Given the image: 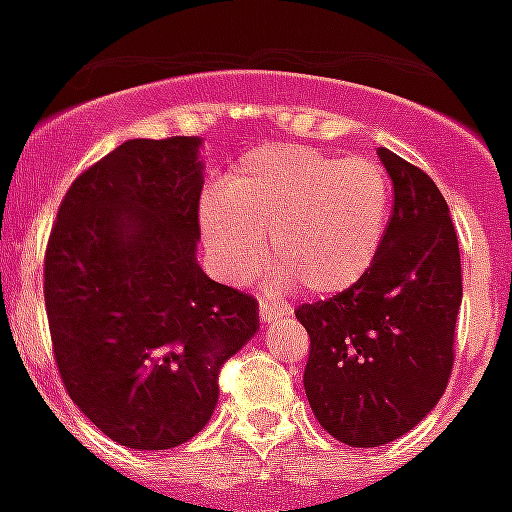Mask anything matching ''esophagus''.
I'll return each mask as SVG.
<instances>
[{"instance_id": "34e87169", "label": "esophagus", "mask_w": 512, "mask_h": 512, "mask_svg": "<svg viewBox=\"0 0 512 512\" xmlns=\"http://www.w3.org/2000/svg\"><path fill=\"white\" fill-rule=\"evenodd\" d=\"M281 311L276 308L273 303H268V300H260V319L265 321V324H271L273 319H279Z\"/></svg>"}]
</instances>
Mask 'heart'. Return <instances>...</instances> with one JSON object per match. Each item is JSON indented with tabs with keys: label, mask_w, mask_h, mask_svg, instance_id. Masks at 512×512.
I'll return each mask as SVG.
<instances>
[{
	"label": "heart",
	"mask_w": 512,
	"mask_h": 512,
	"mask_svg": "<svg viewBox=\"0 0 512 512\" xmlns=\"http://www.w3.org/2000/svg\"><path fill=\"white\" fill-rule=\"evenodd\" d=\"M388 220L390 183L380 164L295 143L255 148L199 207L220 279L233 287L255 279L268 236L273 281H297L313 297L340 295L369 271Z\"/></svg>",
	"instance_id": "1"
}]
</instances>
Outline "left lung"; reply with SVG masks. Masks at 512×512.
<instances>
[{
    "mask_svg": "<svg viewBox=\"0 0 512 512\" xmlns=\"http://www.w3.org/2000/svg\"><path fill=\"white\" fill-rule=\"evenodd\" d=\"M393 212L369 271L340 295L295 311L311 337L305 396L321 428L348 446L404 436L444 396L462 303L449 207L420 167L380 148Z\"/></svg>",
    "mask_w": 512,
    "mask_h": 512,
    "instance_id": "1",
    "label": "left lung"
}]
</instances>
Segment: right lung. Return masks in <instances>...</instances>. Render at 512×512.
<instances>
[{
    "instance_id": "add662e5",
    "label": "right lung",
    "mask_w": 512,
    "mask_h": 512,
    "mask_svg": "<svg viewBox=\"0 0 512 512\" xmlns=\"http://www.w3.org/2000/svg\"><path fill=\"white\" fill-rule=\"evenodd\" d=\"M199 138L127 140L76 177L44 252V308L68 396L111 441L185 444L257 300L196 263Z\"/></svg>"
}]
</instances>
